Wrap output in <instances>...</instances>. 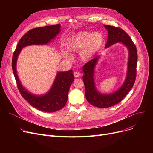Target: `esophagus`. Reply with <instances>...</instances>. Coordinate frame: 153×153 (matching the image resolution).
<instances>
[{
  "label": "esophagus",
  "mask_w": 153,
  "mask_h": 153,
  "mask_svg": "<svg viewBox=\"0 0 153 153\" xmlns=\"http://www.w3.org/2000/svg\"><path fill=\"white\" fill-rule=\"evenodd\" d=\"M74 76L75 77H79L80 76H81V73L78 71H74Z\"/></svg>",
  "instance_id": "obj_1"
}]
</instances>
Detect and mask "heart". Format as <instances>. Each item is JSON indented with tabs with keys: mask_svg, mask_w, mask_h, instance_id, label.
<instances>
[{
	"mask_svg": "<svg viewBox=\"0 0 153 153\" xmlns=\"http://www.w3.org/2000/svg\"><path fill=\"white\" fill-rule=\"evenodd\" d=\"M103 43V37L99 32L92 33L89 31H81L69 39L68 48L71 51H80V58L82 61H87L99 51ZM64 56L69 58V54L65 52Z\"/></svg>",
	"mask_w": 153,
	"mask_h": 153,
	"instance_id": "b5f03b06",
	"label": "heart"
}]
</instances>
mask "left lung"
<instances>
[{"instance_id": "left-lung-1", "label": "left lung", "mask_w": 153, "mask_h": 153, "mask_svg": "<svg viewBox=\"0 0 153 153\" xmlns=\"http://www.w3.org/2000/svg\"><path fill=\"white\" fill-rule=\"evenodd\" d=\"M108 31V39L105 48H108L117 43H122L128 48L129 57L126 79L118 90L110 94H103L96 89L94 81V70L99 56L95 57L84 65L82 77L85 86V94L87 100L91 105L99 108H108L121 102L130 91L135 82L136 76V64L138 54L136 47L130 37L122 29L114 26L104 25Z\"/></svg>"}]
</instances>
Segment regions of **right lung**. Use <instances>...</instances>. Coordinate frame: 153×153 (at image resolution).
<instances>
[{
  "label": "right lung",
  "mask_w": 153,
  "mask_h": 153,
  "mask_svg": "<svg viewBox=\"0 0 153 153\" xmlns=\"http://www.w3.org/2000/svg\"><path fill=\"white\" fill-rule=\"evenodd\" d=\"M60 31V24L30 30L20 39L12 58L13 72L22 96L30 105L45 112H54L65 106L70 86L74 80L72 70L58 72L50 90L44 95H35L22 86L17 75L16 65L18 56L23 47L33 45H46L58 35Z\"/></svg>",
  "instance_id": "obj_1"
}]
</instances>
